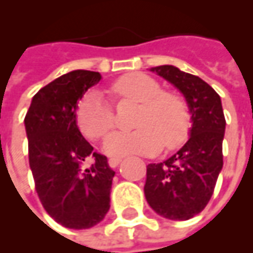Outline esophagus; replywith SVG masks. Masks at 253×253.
<instances>
[{"mask_svg": "<svg viewBox=\"0 0 253 253\" xmlns=\"http://www.w3.org/2000/svg\"><path fill=\"white\" fill-rule=\"evenodd\" d=\"M120 163H121V159H120V157H111V159L108 160V164H109L111 168H116Z\"/></svg>", "mask_w": 253, "mask_h": 253, "instance_id": "1", "label": "esophagus"}]
</instances>
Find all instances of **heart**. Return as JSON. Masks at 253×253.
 I'll return each instance as SVG.
<instances>
[{
  "instance_id": "heart-1",
  "label": "heart",
  "mask_w": 253,
  "mask_h": 253,
  "mask_svg": "<svg viewBox=\"0 0 253 253\" xmlns=\"http://www.w3.org/2000/svg\"><path fill=\"white\" fill-rule=\"evenodd\" d=\"M116 100L140 104L133 132H116L104 142L111 156L155 155L164 145L174 149L183 145L191 132V113L183 97L165 92L160 83L144 73H129L112 85ZM80 130L88 138L101 140L115 128L112 106L97 93H88L76 108Z\"/></svg>"
}]
</instances>
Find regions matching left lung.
Here are the masks:
<instances>
[{
  "label": "left lung",
  "mask_w": 253,
  "mask_h": 253,
  "mask_svg": "<svg viewBox=\"0 0 253 253\" xmlns=\"http://www.w3.org/2000/svg\"><path fill=\"white\" fill-rule=\"evenodd\" d=\"M151 70L183 93L193 124L191 137L177 153L148 165L144 192L156 213L169 220H188L206 208L223 168L225 117L221 100L206 81L176 66Z\"/></svg>",
  "instance_id": "obj_1"
}]
</instances>
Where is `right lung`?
I'll list each match as a JSON object with an SVG mask.
<instances>
[{
	"label": "right lung",
	"mask_w": 253,
	"mask_h": 253,
	"mask_svg": "<svg viewBox=\"0 0 253 253\" xmlns=\"http://www.w3.org/2000/svg\"><path fill=\"white\" fill-rule=\"evenodd\" d=\"M100 80L98 72H69L40 89L25 116L36 192L50 217L72 229L94 227L111 207L115 170L76 123L77 101Z\"/></svg>",
	"instance_id": "obj_1"
}]
</instances>
